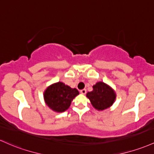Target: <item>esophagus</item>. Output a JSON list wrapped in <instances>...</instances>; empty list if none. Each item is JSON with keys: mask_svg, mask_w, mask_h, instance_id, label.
<instances>
[{"mask_svg": "<svg viewBox=\"0 0 154 154\" xmlns=\"http://www.w3.org/2000/svg\"><path fill=\"white\" fill-rule=\"evenodd\" d=\"M80 93L82 94H83V95H85V94H86V90L85 89H82V90L80 91Z\"/></svg>", "mask_w": 154, "mask_h": 154, "instance_id": "34e87169", "label": "esophagus"}]
</instances>
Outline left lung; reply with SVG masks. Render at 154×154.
<instances>
[{"label": "left lung", "instance_id": "1", "mask_svg": "<svg viewBox=\"0 0 154 154\" xmlns=\"http://www.w3.org/2000/svg\"><path fill=\"white\" fill-rule=\"evenodd\" d=\"M86 96L93 107L99 111L110 107L116 99L114 89L102 81L93 85V91L88 92Z\"/></svg>", "mask_w": 154, "mask_h": 154}]
</instances>
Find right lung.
<instances>
[{"instance_id":"obj_1","label":"right lung","mask_w":154,"mask_h":154,"mask_svg":"<svg viewBox=\"0 0 154 154\" xmlns=\"http://www.w3.org/2000/svg\"><path fill=\"white\" fill-rule=\"evenodd\" d=\"M79 94L76 88H72L63 82H58L48 86L43 96L45 104L50 109L55 112H63L69 109Z\"/></svg>"}]
</instances>
